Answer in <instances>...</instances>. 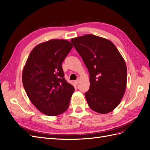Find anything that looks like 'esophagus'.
<instances>
[{
	"mask_svg": "<svg viewBox=\"0 0 150 150\" xmlns=\"http://www.w3.org/2000/svg\"><path fill=\"white\" fill-rule=\"evenodd\" d=\"M74 83H75L76 85H78V84H79V79H78V80L74 81Z\"/></svg>",
	"mask_w": 150,
	"mask_h": 150,
	"instance_id": "34e87169",
	"label": "esophagus"
}]
</instances>
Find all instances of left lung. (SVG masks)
<instances>
[{
    "mask_svg": "<svg viewBox=\"0 0 150 150\" xmlns=\"http://www.w3.org/2000/svg\"><path fill=\"white\" fill-rule=\"evenodd\" d=\"M89 72L90 88L85 93L89 108L107 114L119 105L127 83L123 57L111 40L93 34L71 39Z\"/></svg>",
    "mask_w": 150,
    "mask_h": 150,
    "instance_id": "left-lung-1",
    "label": "left lung"
}]
</instances>
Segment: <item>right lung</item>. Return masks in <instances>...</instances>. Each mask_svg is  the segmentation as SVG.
I'll list each match as a JSON object with an SVG mask.
<instances>
[{"label":"right lung","mask_w":150,"mask_h":150,"mask_svg":"<svg viewBox=\"0 0 150 150\" xmlns=\"http://www.w3.org/2000/svg\"><path fill=\"white\" fill-rule=\"evenodd\" d=\"M72 48L67 40L51 39L38 44L26 61L22 75L24 89L44 115H61L69 106L74 88L65 80L62 62Z\"/></svg>","instance_id":"obj_1"}]
</instances>
